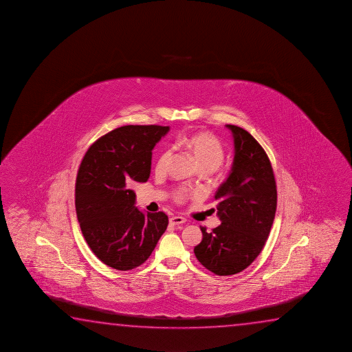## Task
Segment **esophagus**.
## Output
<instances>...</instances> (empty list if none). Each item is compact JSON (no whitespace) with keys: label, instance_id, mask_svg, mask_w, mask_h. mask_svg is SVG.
I'll return each mask as SVG.
<instances>
[{"label":"esophagus","instance_id":"esophagus-1","mask_svg":"<svg viewBox=\"0 0 352 352\" xmlns=\"http://www.w3.org/2000/svg\"><path fill=\"white\" fill-rule=\"evenodd\" d=\"M186 220L183 217H179V215H175V217H172L170 219H169V223L172 225H183Z\"/></svg>","mask_w":352,"mask_h":352}]
</instances>
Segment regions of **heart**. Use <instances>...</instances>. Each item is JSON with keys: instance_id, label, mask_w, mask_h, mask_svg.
Wrapping results in <instances>:
<instances>
[{"instance_id": "obj_1", "label": "heart", "mask_w": 352, "mask_h": 352, "mask_svg": "<svg viewBox=\"0 0 352 352\" xmlns=\"http://www.w3.org/2000/svg\"><path fill=\"white\" fill-rule=\"evenodd\" d=\"M175 146L186 150L194 157L201 169H213L219 167L220 163L224 160L225 151L223 144L214 134L208 132H194L180 135L175 140ZM172 158V150L164 148L158 155L156 161V172L163 173L168 168L169 161ZM188 197V194L184 190H179L175 195V199L182 202Z\"/></svg>"}]
</instances>
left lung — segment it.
<instances>
[{
  "label": "left lung",
  "instance_id": "left-lung-1",
  "mask_svg": "<svg viewBox=\"0 0 352 352\" xmlns=\"http://www.w3.org/2000/svg\"><path fill=\"white\" fill-rule=\"evenodd\" d=\"M234 137L231 172L215 192L221 224L195 247L199 263L215 275L239 274L254 261L265 245L275 219L277 190L264 148L243 128L226 124Z\"/></svg>",
  "mask_w": 352,
  "mask_h": 352
}]
</instances>
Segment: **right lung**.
<instances>
[{
	"label": "right lung",
	"instance_id": "right-lung-1",
	"mask_svg": "<svg viewBox=\"0 0 352 352\" xmlns=\"http://www.w3.org/2000/svg\"><path fill=\"white\" fill-rule=\"evenodd\" d=\"M169 127L123 126L87 150L76 178L77 220L98 259L116 270H132L148 260L167 229L163 212L143 213L134 206V183L150 177L153 148Z\"/></svg>",
	"mask_w": 352,
	"mask_h": 352
}]
</instances>
